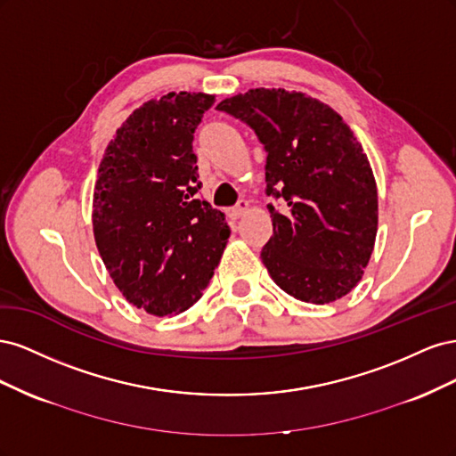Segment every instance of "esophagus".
I'll return each mask as SVG.
<instances>
[{"label": "esophagus", "mask_w": 456, "mask_h": 456, "mask_svg": "<svg viewBox=\"0 0 456 456\" xmlns=\"http://www.w3.org/2000/svg\"><path fill=\"white\" fill-rule=\"evenodd\" d=\"M247 209H249V201L241 200L236 207H232V209H230V216H232V218H240V216H243V215L247 213Z\"/></svg>", "instance_id": "esophagus-1"}]
</instances>
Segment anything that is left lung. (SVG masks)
Listing matches in <instances>:
<instances>
[{"instance_id":"8db88e82","label":"left lung","mask_w":456,"mask_h":456,"mask_svg":"<svg viewBox=\"0 0 456 456\" xmlns=\"http://www.w3.org/2000/svg\"><path fill=\"white\" fill-rule=\"evenodd\" d=\"M266 150L273 233L260 258L275 285L329 305L360 283L379 224L377 183L362 144L327 104L305 93L251 89L216 106Z\"/></svg>"}]
</instances>
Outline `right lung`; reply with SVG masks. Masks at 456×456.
Returning a JSON list of instances; mask_svg holds the SVG:
<instances>
[{
    "mask_svg": "<svg viewBox=\"0 0 456 456\" xmlns=\"http://www.w3.org/2000/svg\"><path fill=\"white\" fill-rule=\"evenodd\" d=\"M213 94L148 101L110 141L93 196L94 241L110 278L151 315L188 310L203 295L230 238L224 213L198 196L191 148Z\"/></svg>",
    "mask_w": 456,
    "mask_h": 456,
    "instance_id": "1",
    "label": "right lung"
}]
</instances>
